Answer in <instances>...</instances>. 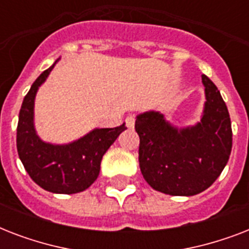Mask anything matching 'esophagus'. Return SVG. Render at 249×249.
<instances>
[{
    "label": "esophagus",
    "instance_id": "obj_1",
    "mask_svg": "<svg viewBox=\"0 0 249 249\" xmlns=\"http://www.w3.org/2000/svg\"><path fill=\"white\" fill-rule=\"evenodd\" d=\"M125 124H126V126L128 128H134V124H136V116L134 115H129V116H126V119H125Z\"/></svg>",
    "mask_w": 249,
    "mask_h": 249
}]
</instances>
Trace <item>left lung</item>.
I'll use <instances>...</instances> for the list:
<instances>
[{"label":"left lung","mask_w":249,"mask_h":249,"mask_svg":"<svg viewBox=\"0 0 249 249\" xmlns=\"http://www.w3.org/2000/svg\"><path fill=\"white\" fill-rule=\"evenodd\" d=\"M204 115L195 126H170L159 112L137 116L141 172L152 189L174 196H191L216 181L232 147L230 115L220 90L205 75Z\"/></svg>","instance_id":"8db88e82"}]
</instances>
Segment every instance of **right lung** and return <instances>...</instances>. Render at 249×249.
<instances>
[{"label":"right lung","instance_id":"obj_1","mask_svg":"<svg viewBox=\"0 0 249 249\" xmlns=\"http://www.w3.org/2000/svg\"><path fill=\"white\" fill-rule=\"evenodd\" d=\"M54 67L45 70L24 97L17 129V148L27 173L37 185L55 194H76L97 179L101 161L109 146L126 126L94 129L73 143H45L33 128V105L38 86Z\"/></svg>","mask_w":249,"mask_h":249}]
</instances>
